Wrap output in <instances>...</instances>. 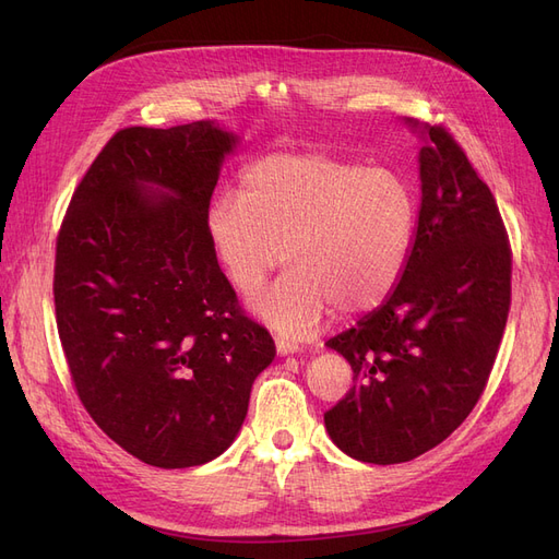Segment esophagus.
Listing matches in <instances>:
<instances>
[{"label":"esophagus","mask_w":559,"mask_h":559,"mask_svg":"<svg viewBox=\"0 0 559 559\" xmlns=\"http://www.w3.org/2000/svg\"><path fill=\"white\" fill-rule=\"evenodd\" d=\"M275 347H277L280 357H289V354H296V352H298V345H294V343H289V341H277Z\"/></svg>","instance_id":"34e87169"}]
</instances>
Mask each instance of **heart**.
Masks as SVG:
<instances>
[{"instance_id":"1","label":"heart","mask_w":559,"mask_h":559,"mask_svg":"<svg viewBox=\"0 0 559 559\" xmlns=\"http://www.w3.org/2000/svg\"><path fill=\"white\" fill-rule=\"evenodd\" d=\"M415 195L399 173L319 151L251 163L240 195L207 212L218 265L242 296L257 294L282 261L289 270L251 312L286 337H308L337 308L364 314L392 296L415 235Z\"/></svg>"}]
</instances>
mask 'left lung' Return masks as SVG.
I'll list each match as a JSON object with an SVG mask.
<instances>
[{
	"label": "left lung",
	"mask_w": 559,
	"mask_h": 559,
	"mask_svg": "<svg viewBox=\"0 0 559 559\" xmlns=\"http://www.w3.org/2000/svg\"><path fill=\"white\" fill-rule=\"evenodd\" d=\"M419 146V216L380 308L326 343L354 386L324 415L331 441L368 464L443 443L478 403L511 306V249L487 183L441 126L403 118Z\"/></svg>",
	"instance_id": "1"
}]
</instances>
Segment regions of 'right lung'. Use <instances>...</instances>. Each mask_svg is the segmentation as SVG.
I'll use <instances>...</instances> for the list:
<instances>
[{
    "label": "right lung",
    "mask_w": 559,
    "mask_h": 559,
    "mask_svg": "<svg viewBox=\"0 0 559 559\" xmlns=\"http://www.w3.org/2000/svg\"><path fill=\"white\" fill-rule=\"evenodd\" d=\"M216 121L118 130L72 195L56 249V319L81 403L144 464L189 468L240 433L275 343L242 314L207 238Z\"/></svg>",
    "instance_id": "add662e5"
}]
</instances>
